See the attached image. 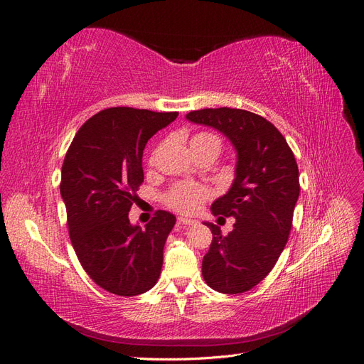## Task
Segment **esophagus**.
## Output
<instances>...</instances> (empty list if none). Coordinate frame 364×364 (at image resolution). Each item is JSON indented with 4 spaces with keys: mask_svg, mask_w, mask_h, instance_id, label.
Returning <instances> with one entry per match:
<instances>
[{
    "mask_svg": "<svg viewBox=\"0 0 364 364\" xmlns=\"http://www.w3.org/2000/svg\"><path fill=\"white\" fill-rule=\"evenodd\" d=\"M197 222L196 220H193V218H185V217H179L178 218V225H185V226H193V225H196Z\"/></svg>",
    "mask_w": 364,
    "mask_h": 364,
    "instance_id": "esophagus-1",
    "label": "esophagus"
}]
</instances>
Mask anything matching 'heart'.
<instances>
[{"instance_id": "heart-1", "label": "heart", "mask_w": 364, "mask_h": 364, "mask_svg": "<svg viewBox=\"0 0 364 364\" xmlns=\"http://www.w3.org/2000/svg\"><path fill=\"white\" fill-rule=\"evenodd\" d=\"M191 146H214L220 150V139L213 134H197L191 138ZM209 197V191L202 185L181 183L167 196L170 208L182 214H193Z\"/></svg>"}]
</instances>
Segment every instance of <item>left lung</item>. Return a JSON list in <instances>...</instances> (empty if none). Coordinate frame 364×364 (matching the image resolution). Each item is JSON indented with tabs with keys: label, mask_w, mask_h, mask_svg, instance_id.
Listing matches in <instances>:
<instances>
[{
	"label": "left lung",
	"mask_w": 364,
	"mask_h": 364,
	"mask_svg": "<svg viewBox=\"0 0 364 364\" xmlns=\"http://www.w3.org/2000/svg\"><path fill=\"white\" fill-rule=\"evenodd\" d=\"M185 118L218 130L235 149L232 185L211 205L214 215L235 218L234 229L225 237L206 223L213 243L202 274L215 291L245 293L267 277L287 245L301 191L294 155L270 121L243 109H200Z\"/></svg>",
	"instance_id": "8db88e82"
}]
</instances>
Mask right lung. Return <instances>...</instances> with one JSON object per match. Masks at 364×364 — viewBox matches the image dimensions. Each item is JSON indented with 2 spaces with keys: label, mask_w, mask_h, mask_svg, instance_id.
<instances>
[{
  "label": "right lung",
  "mask_w": 364,
  "mask_h": 364,
  "mask_svg": "<svg viewBox=\"0 0 364 364\" xmlns=\"http://www.w3.org/2000/svg\"><path fill=\"white\" fill-rule=\"evenodd\" d=\"M178 115L105 109L79 129L65 156L60 196L71 243L85 272L109 293H146L161 274L164 246L176 217L158 211L141 228L130 223L129 211L144 181L147 141Z\"/></svg>",
  "instance_id": "1"
}]
</instances>
